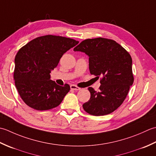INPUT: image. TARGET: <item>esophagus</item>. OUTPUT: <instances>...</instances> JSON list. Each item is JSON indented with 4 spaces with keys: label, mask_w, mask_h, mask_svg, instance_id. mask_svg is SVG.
<instances>
[{
    "label": "esophagus",
    "mask_w": 156,
    "mask_h": 156,
    "mask_svg": "<svg viewBox=\"0 0 156 156\" xmlns=\"http://www.w3.org/2000/svg\"><path fill=\"white\" fill-rule=\"evenodd\" d=\"M71 89L73 90H76V91H78V90H80L81 88L77 86H76L75 85H71Z\"/></svg>",
    "instance_id": "esophagus-1"
}]
</instances>
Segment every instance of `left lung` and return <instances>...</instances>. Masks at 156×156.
I'll use <instances>...</instances> for the list:
<instances>
[{"mask_svg":"<svg viewBox=\"0 0 156 156\" xmlns=\"http://www.w3.org/2000/svg\"><path fill=\"white\" fill-rule=\"evenodd\" d=\"M73 50L88 55L90 73L101 77L99 90L88 88L91 97L83 104L84 110L94 116L112 113L122 104L134 81L130 54L114 40L103 37L85 40Z\"/></svg>","mask_w":156,"mask_h":156,"instance_id":"obj_1","label":"left lung"}]
</instances>
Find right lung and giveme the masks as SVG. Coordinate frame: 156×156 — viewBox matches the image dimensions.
I'll use <instances>...</instances> for the list:
<instances>
[{"instance_id":"add662e5","label":"right lung","mask_w":156,"mask_h":156,"mask_svg":"<svg viewBox=\"0 0 156 156\" xmlns=\"http://www.w3.org/2000/svg\"><path fill=\"white\" fill-rule=\"evenodd\" d=\"M78 43L71 38L46 35L20 49L15 58L13 77L19 94L28 106L42 111L62 102L70 91L69 85H57L50 79V73L62 55Z\"/></svg>"}]
</instances>
